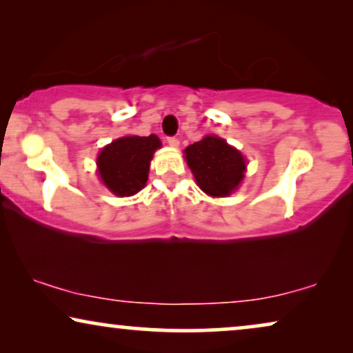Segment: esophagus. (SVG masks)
I'll return each instance as SVG.
<instances>
[{
  "label": "esophagus",
  "instance_id": "obj_1",
  "mask_svg": "<svg viewBox=\"0 0 353 353\" xmlns=\"http://www.w3.org/2000/svg\"><path fill=\"white\" fill-rule=\"evenodd\" d=\"M167 143H168V146H172V148H178V144H180V141H178V138H175V137L167 138Z\"/></svg>",
  "mask_w": 353,
  "mask_h": 353
}]
</instances>
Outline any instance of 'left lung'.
I'll list each match as a JSON object with an SVG mask.
<instances>
[{
    "label": "left lung",
    "mask_w": 353,
    "mask_h": 353,
    "mask_svg": "<svg viewBox=\"0 0 353 353\" xmlns=\"http://www.w3.org/2000/svg\"><path fill=\"white\" fill-rule=\"evenodd\" d=\"M185 159L197 186L212 197L230 196L244 178V156L215 134L190 144L185 149Z\"/></svg>",
    "instance_id": "obj_1"
}]
</instances>
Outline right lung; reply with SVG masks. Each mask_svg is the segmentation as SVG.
Here are the masks:
<instances>
[{
	"instance_id": "right-lung-1",
	"label": "right lung",
	"mask_w": 353,
	"mask_h": 353,
	"mask_svg": "<svg viewBox=\"0 0 353 353\" xmlns=\"http://www.w3.org/2000/svg\"><path fill=\"white\" fill-rule=\"evenodd\" d=\"M156 134L122 137L101 149L98 175L103 185L115 196H133L146 186L149 163L156 149L161 148Z\"/></svg>"
}]
</instances>
